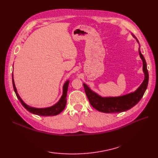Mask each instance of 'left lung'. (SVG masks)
I'll list each match as a JSON object with an SVG mask.
<instances>
[{
    "mask_svg": "<svg viewBox=\"0 0 158 158\" xmlns=\"http://www.w3.org/2000/svg\"><path fill=\"white\" fill-rule=\"evenodd\" d=\"M139 52L140 58L143 60V72L145 73V79H144L142 84L135 92L119 97L102 98L97 94L96 93L92 91L88 85L83 83L86 96L88 97L90 105L94 108L98 110V111L103 113H120L131 109L140 101L145 92L147 85H148L149 73L147 69V64L145 58L140 53V49Z\"/></svg>",
    "mask_w": 158,
    "mask_h": 158,
    "instance_id": "1",
    "label": "left lung"
}]
</instances>
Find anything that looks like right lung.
Here are the masks:
<instances>
[{"mask_svg":"<svg viewBox=\"0 0 158 158\" xmlns=\"http://www.w3.org/2000/svg\"><path fill=\"white\" fill-rule=\"evenodd\" d=\"M12 82H13V89H14V91L15 92V94L17 96V98L22 103V106L24 107V108L28 110L29 112L31 113L35 114V115H41V116H53V115H56L58 114L61 113L62 110L64 109L66 104V96H67V90H68V87L69 84V81H67L64 85L63 86V94L61 97V98L60 99L59 101L57 102L56 105H54L52 106L48 107V108H43V109H37V108H34V107L29 106L28 105H26L24 102L22 101V100L20 98L19 96L18 95V92H17V89L15 88V83H14V80H13V76L12 73Z\"/></svg>","mask_w":158,"mask_h":158,"instance_id":"add662e5","label":"right lung"}]
</instances>
